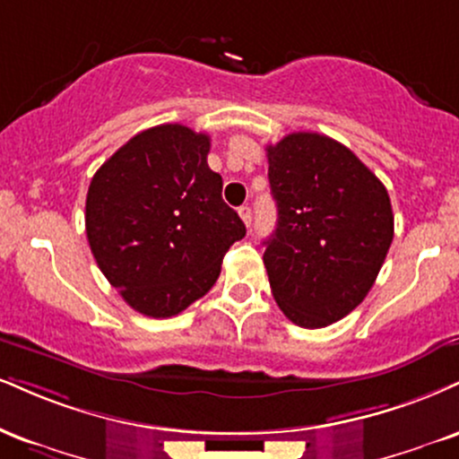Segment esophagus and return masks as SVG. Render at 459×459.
Masks as SVG:
<instances>
[{"mask_svg": "<svg viewBox=\"0 0 459 459\" xmlns=\"http://www.w3.org/2000/svg\"><path fill=\"white\" fill-rule=\"evenodd\" d=\"M239 215H241V220H244V224L247 226V229H250V226H252V209L247 205L239 207Z\"/></svg>", "mask_w": 459, "mask_h": 459, "instance_id": "34e87169", "label": "esophagus"}]
</instances>
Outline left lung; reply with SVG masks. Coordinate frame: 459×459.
Wrapping results in <instances>:
<instances>
[{"instance_id": "8db88e82", "label": "left lung", "mask_w": 459, "mask_h": 459, "mask_svg": "<svg viewBox=\"0 0 459 459\" xmlns=\"http://www.w3.org/2000/svg\"><path fill=\"white\" fill-rule=\"evenodd\" d=\"M278 226L264 267L280 310L306 329L344 318L377 282L391 241L387 187L349 147L292 132L267 147Z\"/></svg>"}]
</instances>
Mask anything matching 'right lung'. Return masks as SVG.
Listing matches in <instances>:
<instances>
[{
  "mask_svg": "<svg viewBox=\"0 0 459 459\" xmlns=\"http://www.w3.org/2000/svg\"><path fill=\"white\" fill-rule=\"evenodd\" d=\"M207 134L181 124L139 132L93 175L85 203L91 254L124 301L169 318L201 299L246 226L222 201Z\"/></svg>",
  "mask_w": 459,
  "mask_h": 459,
  "instance_id": "add662e5",
  "label": "right lung"
}]
</instances>
